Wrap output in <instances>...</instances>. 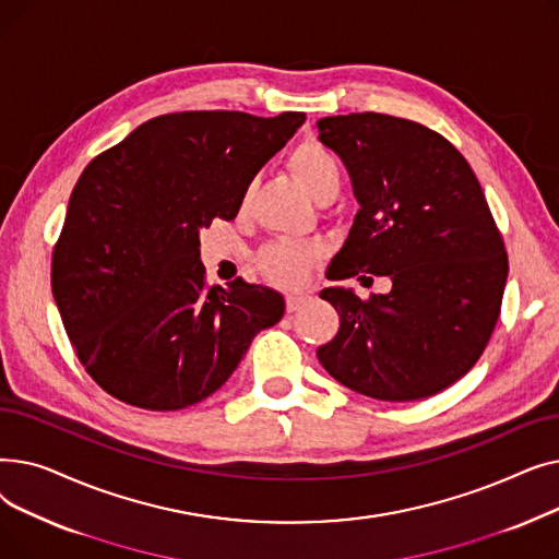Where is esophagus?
<instances>
[{
	"label": "esophagus",
	"mask_w": 559,
	"mask_h": 559,
	"mask_svg": "<svg viewBox=\"0 0 559 559\" xmlns=\"http://www.w3.org/2000/svg\"><path fill=\"white\" fill-rule=\"evenodd\" d=\"M308 299H310L308 295H287L285 308H287V312H297L308 304Z\"/></svg>",
	"instance_id": "esophagus-1"
}]
</instances>
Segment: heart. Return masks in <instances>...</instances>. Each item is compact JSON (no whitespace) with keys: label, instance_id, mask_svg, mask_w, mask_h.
I'll return each mask as SVG.
<instances>
[{"label":"heart","instance_id":"1","mask_svg":"<svg viewBox=\"0 0 559 559\" xmlns=\"http://www.w3.org/2000/svg\"><path fill=\"white\" fill-rule=\"evenodd\" d=\"M289 167L299 176V181L306 186V190L321 203L333 201L342 190V165L337 156L326 144H321L314 138L301 140L295 150L289 152ZM249 197L251 190H247L245 203L249 201ZM317 255L319 251L314 247L283 240L264 247L258 253V264L260 272L272 283L283 287H295L306 278Z\"/></svg>","mask_w":559,"mask_h":559}]
</instances>
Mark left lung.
<instances>
[{"label": "left lung", "mask_w": 559, "mask_h": 559, "mask_svg": "<svg viewBox=\"0 0 559 559\" xmlns=\"http://www.w3.org/2000/svg\"><path fill=\"white\" fill-rule=\"evenodd\" d=\"M319 142L348 169L360 211L329 281L390 276L369 301L326 287L337 335L317 358L378 401H419L472 369L501 314L508 253L464 156L424 124L383 112L321 117Z\"/></svg>", "instance_id": "1"}]
</instances>
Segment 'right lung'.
<instances>
[{"label": "right lung", "mask_w": 559, "mask_h": 559, "mask_svg": "<svg viewBox=\"0 0 559 559\" xmlns=\"http://www.w3.org/2000/svg\"><path fill=\"white\" fill-rule=\"evenodd\" d=\"M304 122L306 112H169L83 169L51 289L81 365L110 396L156 413L194 405L278 324L276 289L205 287L199 233L238 215L253 176Z\"/></svg>", "instance_id": "add662e5"}]
</instances>
